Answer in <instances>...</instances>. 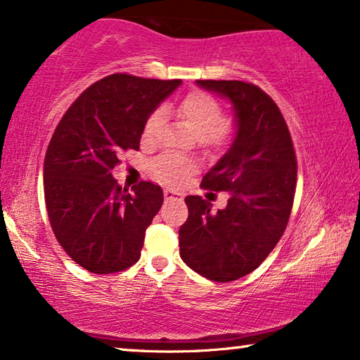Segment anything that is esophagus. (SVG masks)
<instances>
[{
	"mask_svg": "<svg viewBox=\"0 0 360 360\" xmlns=\"http://www.w3.org/2000/svg\"><path fill=\"white\" fill-rule=\"evenodd\" d=\"M165 198H166V200H182V195L178 194V192H174V191L166 189L165 191Z\"/></svg>",
	"mask_w": 360,
	"mask_h": 360,
	"instance_id": "1",
	"label": "esophagus"
}]
</instances>
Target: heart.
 <instances>
[{"mask_svg": "<svg viewBox=\"0 0 360 360\" xmlns=\"http://www.w3.org/2000/svg\"><path fill=\"white\" fill-rule=\"evenodd\" d=\"M178 115L186 126L195 134L198 139L208 143H223L229 136V126L223 122V108L218 100L213 96L194 92L189 94L184 100L181 101ZM165 120V110H155L143 126V139L148 142L155 141L158 136L160 127ZM153 171L160 179L169 184H176L186 178L191 173L192 166L191 162L184 158L174 157V155H163L153 162Z\"/></svg>", "mask_w": 360, "mask_h": 360, "instance_id": "b5f03b06", "label": "heart"}]
</instances>
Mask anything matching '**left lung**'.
<instances>
[{"mask_svg": "<svg viewBox=\"0 0 360 360\" xmlns=\"http://www.w3.org/2000/svg\"><path fill=\"white\" fill-rule=\"evenodd\" d=\"M195 84L233 105L231 146L202 181L203 189L229 192V198L214 213L212 202L186 197L189 218L179 229V254L198 275L228 283L254 271L286 229L296 155L286 121L264 90L243 80Z\"/></svg>", "mask_w": 360, "mask_h": 360, "instance_id": "obj_1", "label": "left lung"}]
</instances>
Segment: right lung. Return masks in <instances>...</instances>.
I'll return each instance as SVG.
<instances>
[{"mask_svg": "<svg viewBox=\"0 0 360 360\" xmlns=\"http://www.w3.org/2000/svg\"><path fill=\"white\" fill-rule=\"evenodd\" d=\"M181 84L111 74L74 101L53 134L43 163L48 218L61 248L85 270L116 273L141 259L163 191L143 181L129 192L111 169L124 150H139L148 116Z\"/></svg>", "mask_w": 360, "mask_h": 360, "instance_id": "add662e5", "label": "right lung"}]
</instances>
